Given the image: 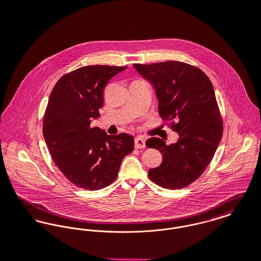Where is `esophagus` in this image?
Here are the masks:
<instances>
[{
    "label": "esophagus",
    "mask_w": 261,
    "mask_h": 261,
    "mask_svg": "<svg viewBox=\"0 0 261 261\" xmlns=\"http://www.w3.org/2000/svg\"><path fill=\"white\" fill-rule=\"evenodd\" d=\"M145 147V139L142 136H137L135 138V148L142 149Z\"/></svg>",
    "instance_id": "esophagus-1"
}]
</instances>
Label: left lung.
Returning a JSON list of instances; mask_svg holds the SVG:
<instances>
[{
  "label": "left lung",
  "instance_id": "1",
  "mask_svg": "<svg viewBox=\"0 0 261 261\" xmlns=\"http://www.w3.org/2000/svg\"><path fill=\"white\" fill-rule=\"evenodd\" d=\"M155 88L160 117L179 134L175 144L157 137L146 141L163 155L149 178L166 189L184 188L211 162L223 134V122L211 81L199 68L178 61L134 64Z\"/></svg>",
  "mask_w": 261,
  "mask_h": 261
}]
</instances>
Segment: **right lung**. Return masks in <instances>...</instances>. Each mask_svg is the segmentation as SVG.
Here are the masks:
<instances>
[{
	"mask_svg": "<svg viewBox=\"0 0 261 261\" xmlns=\"http://www.w3.org/2000/svg\"><path fill=\"white\" fill-rule=\"evenodd\" d=\"M126 68L84 66L62 76L51 92L43 135L56 166L80 188L99 190L110 185L123 158L134 149L131 135H108L91 126L92 119L100 116L109 80Z\"/></svg>",
	"mask_w": 261,
	"mask_h": 261,
	"instance_id": "1",
	"label": "right lung"
}]
</instances>
